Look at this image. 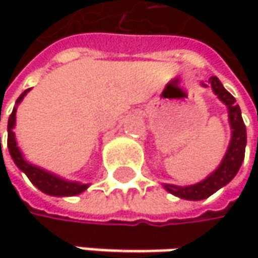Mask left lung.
I'll use <instances>...</instances> for the list:
<instances>
[{"label":"left lung","instance_id":"obj_1","mask_svg":"<svg viewBox=\"0 0 258 258\" xmlns=\"http://www.w3.org/2000/svg\"><path fill=\"white\" fill-rule=\"evenodd\" d=\"M202 86L208 88L211 86L214 94L227 106L229 110V122L232 128V139L229 143V148L226 151V155L220 166L203 180L194 183L179 186L173 183H163L166 191L170 194L185 199V200H203L217 192L220 188L226 186L239 172L243 157H245V146H246V128L242 119L240 107L236 104V98L223 86L220 79L217 76L209 78L208 82H202Z\"/></svg>","mask_w":258,"mask_h":258}]
</instances>
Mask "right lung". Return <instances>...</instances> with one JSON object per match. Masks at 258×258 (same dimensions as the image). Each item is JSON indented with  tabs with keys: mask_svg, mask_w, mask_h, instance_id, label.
Listing matches in <instances>:
<instances>
[{
	"mask_svg": "<svg viewBox=\"0 0 258 258\" xmlns=\"http://www.w3.org/2000/svg\"><path fill=\"white\" fill-rule=\"evenodd\" d=\"M29 92V89L24 91L21 94V97L16 100V106L13 107V112L9 118V125H7V148L9 152L15 161V164L19 167V170H22L28 176V179L31 180L40 191H43L44 194L49 196H55V197H70V196H78L80 192H83L89 185L88 183H82L76 180H67L55 173H50L35 164H31L29 161H26L24 158L22 151L18 146L16 142V136H15V125H16V110H18V104L24 100L26 94Z\"/></svg>",
	"mask_w": 258,
	"mask_h": 258,
	"instance_id": "obj_1",
	"label": "right lung"
}]
</instances>
